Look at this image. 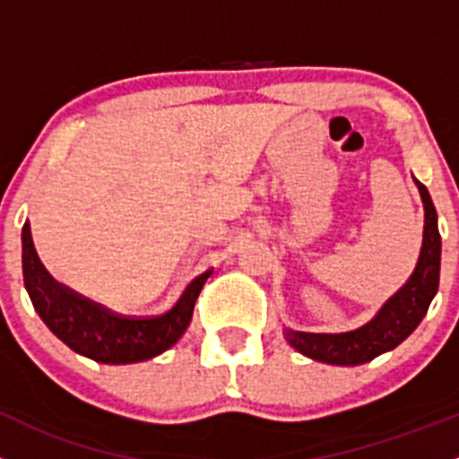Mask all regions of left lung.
Returning <instances> with one entry per match:
<instances>
[{
	"label": "left lung",
	"mask_w": 459,
	"mask_h": 459,
	"mask_svg": "<svg viewBox=\"0 0 459 459\" xmlns=\"http://www.w3.org/2000/svg\"><path fill=\"white\" fill-rule=\"evenodd\" d=\"M424 199L426 224L424 244H421L420 262L403 289H399L384 305V309L363 327L345 333H307L287 332V341L298 352L314 361L332 363V366H359L372 361L379 354L397 348L399 342L420 325L429 311L430 300L439 287V255H442V238L437 229V212L433 199L421 181H415Z\"/></svg>",
	"instance_id": "left-lung-1"
}]
</instances>
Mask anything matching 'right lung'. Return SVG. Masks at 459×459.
<instances>
[{
    "instance_id": "right-lung-1",
    "label": "right lung",
    "mask_w": 459,
    "mask_h": 459,
    "mask_svg": "<svg viewBox=\"0 0 459 459\" xmlns=\"http://www.w3.org/2000/svg\"><path fill=\"white\" fill-rule=\"evenodd\" d=\"M22 269L30 302L47 327L74 352L98 363H136L166 352L193 318V307L211 271L197 275L170 311L150 318L114 314L56 282L35 253L29 221L22 229Z\"/></svg>"
}]
</instances>
